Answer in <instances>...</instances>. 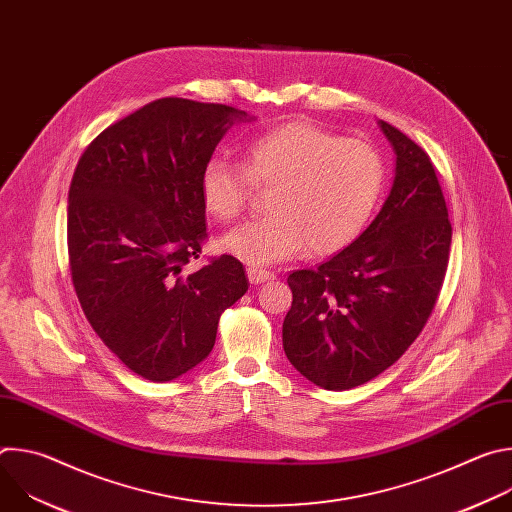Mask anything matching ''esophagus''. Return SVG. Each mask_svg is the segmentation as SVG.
Here are the masks:
<instances>
[{
    "instance_id": "34e87169",
    "label": "esophagus",
    "mask_w": 512,
    "mask_h": 512,
    "mask_svg": "<svg viewBox=\"0 0 512 512\" xmlns=\"http://www.w3.org/2000/svg\"><path fill=\"white\" fill-rule=\"evenodd\" d=\"M247 277L253 285H259V283H265L269 279H273V273L271 271H265V269H257V267H249L247 269Z\"/></svg>"
}]
</instances>
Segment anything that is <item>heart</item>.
<instances>
[{"instance_id": "b5f03b06", "label": "heart", "mask_w": 512, "mask_h": 512, "mask_svg": "<svg viewBox=\"0 0 512 512\" xmlns=\"http://www.w3.org/2000/svg\"><path fill=\"white\" fill-rule=\"evenodd\" d=\"M251 186L273 188L271 214L227 233L221 249L249 265H273L306 247L322 257L346 247L369 221L383 164L369 143L294 121L253 139L245 166L210 158L202 168V202L221 223L243 214Z\"/></svg>"}]
</instances>
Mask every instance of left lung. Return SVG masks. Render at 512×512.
Returning <instances> with one entry per match:
<instances>
[{"mask_svg": "<svg viewBox=\"0 0 512 512\" xmlns=\"http://www.w3.org/2000/svg\"><path fill=\"white\" fill-rule=\"evenodd\" d=\"M379 125L397 156L381 212L346 249L287 277L285 356L328 391L364 385L401 358L431 316L450 259L452 225L429 156Z\"/></svg>", "mask_w": 512, "mask_h": 512, "instance_id": "8db88e82", "label": "left lung"}]
</instances>
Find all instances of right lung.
<instances>
[{
	"label": "right lung",
	"mask_w": 512,
	"mask_h": 512,
	"mask_svg": "<svg viewBox=\"0 0 512 512\" xmlns=\"http://www.w3.org/2000/svg\"><path fill=\"white\" fill-rule=\"evenodd\" d=\"M229 105L166 97L101 131L68 190V265L81 308L135 375L166 383L212 350L221 314L249 279L233 255L202 269L204 164L235 121Z\"/></svg>",
	"instance_id": "obj_1"
}]
</instances>
